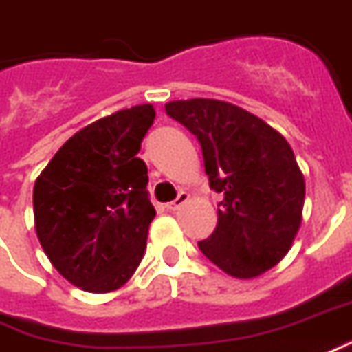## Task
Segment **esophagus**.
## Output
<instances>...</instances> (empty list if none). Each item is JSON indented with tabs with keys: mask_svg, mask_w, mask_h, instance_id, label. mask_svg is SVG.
Instances as JSON below:
<instances>
[{
	"mask_svg": "<svg viewBox=\"0 0 352 352\" xmlns=\"http://www.w3.org/2000/svg\"><path fill=\"white\" fill-rule=\"evenodd\" d=\"M188 198H190V196H188V192H184V190H181L175 200L169 201V204H166V210H168V211H177V210H179V208H181V206H184V204L188 201Z\"/></svg>",
	"mask_w": 352,
	"mask_h": 352,
	"instance_id": "1",
	"label": "esophagus"
}]
</instances>
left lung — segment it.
I'll return each instance as SVG.
<instances>
[{
	"instance_id": "left-lung-1",
	"label": "left lung",
	"mask_w": 352,
	"mask_h": 352,
	"mask_svg": "<svg viewBox=\"0 0 352 352\" xmlns=\"http://www.w3.org/2000/svg\"><path fill=\"white\" fill-rule=\"evenodd\" d=\"M168 116L200 141L210 186L223 194L201 253L234 278H255L289 252L301 227L305 179L292 146L261 118L215 99L173 100Z\"/></svg>"
}]
</instances>
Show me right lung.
I'll return each mask as SVG.
<instances>
[{
	"mask_svg": "<svg viewBox=\"0 0 352 352\" xmlns=\"http://www.w3.org/2000/svg\"><path fill=\"white\" fill-rule=\"evenodd\" d=\"M154 107L118 110L72 135L34 184L43 252L70 284L108 294L133 276L156 215L137 154Z\"/></svg>",
	"mask_w": 352,
	"mask_h": 352,
	"instance_id": "1",
	"label": "right lung"
}]
</instances>
